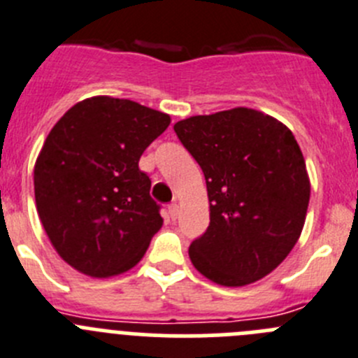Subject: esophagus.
I'll list each match as a JSON object with an SVG mask.
<instances>
[{
  "mask_svg": "<svg viewBox=\"0 0 358 358\" xmlns=\"http://www.w3.org/2000/svg\"><path fill=\"white\" fill-rule=\"evenodd\" d=\"M180 215V206L176 205V203H173V205H169V217H171L173 220L178 219Z\"/></svg>",
  "mask_w": 358,
  "mask_h": 358,
  "instance_id": "1",
  "label": "esophagus"
}]
</instances>
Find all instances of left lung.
Here are the masks:
<instances>
[{"instance_id": "8db88e82", "label": "left lung", "mask_w": 358, "mask_h": 358, "mask_svg": "<svg viewBox=\"0 0 358 358\" xmlns=\"http://www.w3.org/2000/svg\"><path fill=\"white\" fill-rule=\"evenodd\" d=\"M205 173L210 226L189 247L201 275L228 288L252 285L285 262L309 206L306 160L273 116L233 108L175 123Z\"/></svg>"}]
</instances>
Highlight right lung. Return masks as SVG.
<instances>
[{"instance_id":"obj_1","label":"right lung","mask_w":358,"mask_h":358,"mask_svg":"<svg viewBox=\"0 0 358 358\" xmlns=\"http://www.w3.org/2000/svg\"><path fill=\"white\" fill-rule=\"evenodd\" d=\"M169 123V115L134 100L96 95L48 134L33 171L36 212L72 268L106 279L141 262L164 219L138 164Z\"/></svg>"}]
</instances>
